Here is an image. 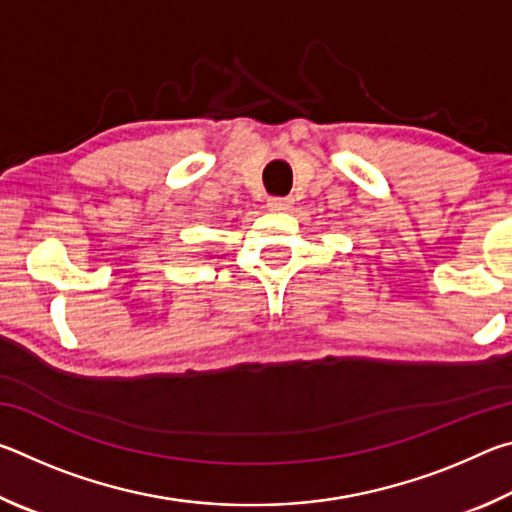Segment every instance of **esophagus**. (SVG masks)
<instances>
[{"mask_svg":"<svg viewBox=\"0 0 512 512\" xmlns=\"http://www.w3.org/2000/svg\"><path fill=\"white\" fill-rule=\"evenodd\" d=\"M266 205H268V210H273V212H289L293 207V201H291V198L273 196V198H268Z\"/></svg>","mask_w":512,"mask_h":512,"instance_id":"1","label":"esophagus"}]
</instances>
